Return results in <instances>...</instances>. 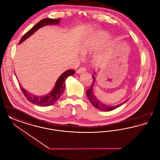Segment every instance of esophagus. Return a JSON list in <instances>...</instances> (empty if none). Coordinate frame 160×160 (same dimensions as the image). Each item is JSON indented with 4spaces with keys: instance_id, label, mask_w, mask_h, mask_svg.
<instances>
[{
    "instance_id": "obj_1",
    "label": "esophagus",
    "mask_w": 160,
    "mask_h": 160,
    "mask_svg": "<svg viewBox=\"0 0 160 160\" xmlns=\"http://www.w3.org/2000/svg\"><path fill=\"white\" fill-rule=\"evenodd\" d=\"M86 69L85 68L82 67V68L78 69L77 71V74H80V73H82V72H86Z\"/></svg>"
}]
</instances>
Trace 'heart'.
Returning a JSON list of instances; mask_svg holds the SVG:
<instances>
[{"instance_id":"heart-1","label":"heart","mask_w":160,"mask_h":160,"mask_svg":"<svg viewBox=\"0 0 160 160\" xmlns=\"http://www.w3.org/2000/svg\"><path fill=\"white\" fill-rule=\"evenodd\" d=\"M109 38V35L106 32L97 31L82 39L80 44V51L83 54L95 51L106 44ZM92 62L95 66H99L102 62V56L99 54H95L92 57Z\"/></svg>"}]
</instances>
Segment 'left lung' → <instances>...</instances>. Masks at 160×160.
<instances>
[{"instance_id":"left-lung-1","label":"left lung","mask_w":160,"mask_h":160,"mask_svg":"<svg viewBox=\"0 0 160 160\" xmlns=\"http://www.w3.org/2000/svg\"><path fill=\"white\" fill-rule=\"evenodd\" d=\"M94 75L92 76V78H93V82L91 84V86L90 87V88L86 91V95L88 99L89 100V101L91 102L92 106L95 107V108H97V109H98L99 110L101 111H112L113 110H114L115 108L119 107L122 106V104H123L125 102H126L128 100L123 102L122 103L118 104V105H114V106H110V105H108L105 103H103L102 102L100 101L99 99L97 98V97L95 96V93H94V91H93V89L95 87V82H96V78H95V72H93Z\"/></svg>"}]
</instances>
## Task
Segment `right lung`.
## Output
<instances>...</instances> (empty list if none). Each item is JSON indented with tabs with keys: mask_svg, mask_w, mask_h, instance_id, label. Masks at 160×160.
<instances>
[{
	"mask_svg": "<svg viewBox=\"0 0 160 160\" xmlns=\"http://www.w3.org/2000/svg\"><path fill=\"white\" fill-rule=\"evenodd\" d=\"M61 18L58 19H52L46 18H44L40 22H39L37 24H35L32 29L28 31L20 41L19 44L22 43L26 39L29 38L31 35H32L36 31L39 29L47 25H53V24H59L60 23ZM75 71L72 69H69L62 73L58 80H56L55 85L52 91L45 95L38 96L35 95L31 93L30 92L26 91L22 87V86L19 83V86L20 87L21 90L23 92V94L32 104L37 105L38 106L46 107L51 106L55 103L57 100L59 98V97L63 93L65 89V80L67 77L70 76H72L74 74Z\"/></svg>",
	"mask_w": 160,
	"mask_h": 160,
	"instance_id": "right-lung-1",
	"label": "right lung"
}]
</instances>
